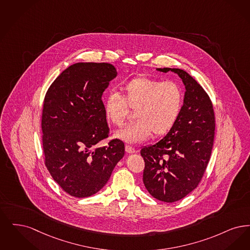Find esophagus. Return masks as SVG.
Instances as JSON below:
<instances>
[{
  "mask_svg": "<svg viewBox=\"0 0 250 250\" xmlns=\"http://www.w3.org/2000/svg\"><path fill=\"white\" fill-rule=\"evenodd\" d=\"M125 150H126V152L129 153V154H132V153L136 152L135 148H134V147H132V146H130L129 145H126V146H125Z\"/></svg>",
  "mask_w": 250,
  "mask_h": 250,
  "instance_id": "obj_1",
  "label": "esophagus"
}]
</instances>
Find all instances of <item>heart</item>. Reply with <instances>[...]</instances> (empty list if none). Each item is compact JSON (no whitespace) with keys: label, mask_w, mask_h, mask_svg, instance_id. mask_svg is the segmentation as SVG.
Instances as JSON below:
<instances>
[{"label":"heart","mask_w":250,"mask_h":250,"mask_svg":"<svg viewBox=\"0 0 250 250\" xmlns=\"http://www.w3.org/2000/svg\"><path fill=\"white\" fill-rule=\"evenodd\" d=\"M123 96L111 92L104 104L105 119L120 127L127 120L129 108L135 109L136 121L115 133L117 138L138 143L163 136L174 128L184 106V90L174 81H163L148 76H136L122 87Z\"/></svg>","instance_id":"obj_1"}]
</instances>
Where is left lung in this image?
Here are the masks:
<instances>
[{"label":"left lung","mask_w":250,"mask_h":250,"mask_svg":"<svg viewBox=\"0 0 250 250\" xmlns=\"http://www.w3.org/2000/svg\"><path fill=\"white\" fill-rule=\"evenodd\" d=\"M177 74L184 83V106L174 128L162 140L141 149L143 182L157 200L174 203L195 189L206 172L215 136V114L206 90L187 72Z\"/></svg>","instance_id":"1"}]
</instances>
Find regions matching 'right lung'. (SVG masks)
I'll list each match as a JSON object with an SVG mask.
<instances>
[{
  "mask_svg": "<svg viewBox=\"0 0 250 250\" xmlns=\"http://www.w3.org/2000/svg\"><path fill=\"white\" fill-rule=\"evenodd\" d=\"M117 75L110 63L77 62L55 79L43 100L44 164L66 193L76 198L103 188L124 156L120 139L98 146L109 134L102 95Z\"/></svg>",
  "mask_w": 250,
  "mask_h": 250,
  "instance_id": "add662e5",
  "label": "right lung"
}]
</instances>
